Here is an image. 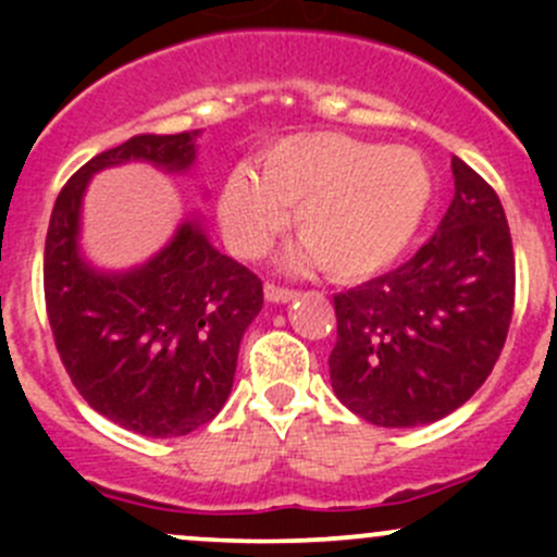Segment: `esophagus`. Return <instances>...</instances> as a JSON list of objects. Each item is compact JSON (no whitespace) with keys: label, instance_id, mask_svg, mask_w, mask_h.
Wrapping results in <instances>:
<instances>
[{"label":"esophagus","instance_id":"obj_1","mask_svg":"<svg viewBox=\"0 0 557 557\" xmlns=\"http://www.w3.org/2000/svg\"><path fill=\"white\" fill-rule=\"evenodd\" d=\"M263 294H267V301H272V305H288V301L296 299V290L280 288V285L274 283H267Z\"/></svg>","mask_w":557,"mask_h":557}]
</instances>
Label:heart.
I'll list each match as a JSON object with an SVG mask.
<instances>
[{"instance_id":"obj_1","label":"heart","mask_w":557,"mask_h":557,"mask_svg":"<svg viewBox=\"0 0 557 557\" xmlns=\"http://www.w3.org/2000/svg\"><path fill=\"white\" fill-rule=\"evenodd\" d=\"M434 194L423 156L345 134H294L261 156V174L237 166L218 199L223 232L243 256L263 252L288 223L294 261H318L329 277L363 280L391 267L418 234Z\"/></svg>"}]
</instances>
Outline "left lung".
Instances as JSON below:
<instances>
[{"label":"left lung","mask_w":557,"mask_h":557,"mask_svg":"<svg viewBox=\"0 0 557 557\" xmlns=\"http://www.w3.org/2000/svg\"><path fill=\"white\" fill-rule=\"evenodd\" d=\"M455 194L407 263L334 296L331 387L385 429L436 423L496 367L515 307V256L496 190L453 156Z\"/></svg>","instance_id":"8db88e82"}]
</instances>
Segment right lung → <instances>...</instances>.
I'll use <instances>...</instances> for the list:
<instances>
[{"label": "right lung", "instance_id": "add662e5", "mask_svg": "<svg viewBox=\"0 0 557 557\" xmlns=\"http://www.w3.org/2000/svg\"><path fill=\"white\" fill-rule=\"evenodd\" d=\"M196 137L137 134L94 156L61 188L45 237V307L66 374L99 414L153 440L190 434L221 412L263 285L212 247L199 215L139 267L97 269L81 250L83 196L94 174L128 161L190 172Z\"/></svg>", "mask_w": 557, "mask_h": 557}]
</instances>
